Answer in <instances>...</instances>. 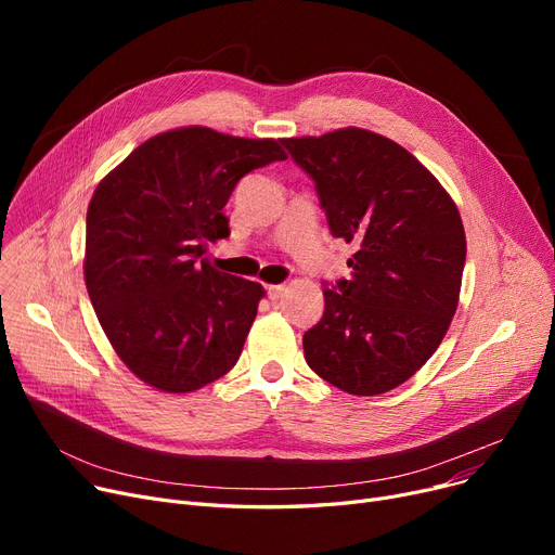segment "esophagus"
Instances as JSON below:
<instances>
[{
  "label": "esophagus",
  "instance_id": "1",
  "mask_svg": "<svg viewBox=\"0 0 555 555\" xmlns=\"http://www.w3.org/2000/svg\"><path fill=\"white\" fill-rule=\"evenodd\" d=\"M266 293H268V299L279 301L283 297V293H285V285H268Z\"/></svg>",
  "mask_w": 555,
  "mask_h": 555
}]
</instances>
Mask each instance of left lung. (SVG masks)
<instances>
[{
    "mask_svg": "<svg viewBox=\"0 0 555 555\" xmlns=\"http://www.w3.org/2000/svg\"><path fill=\"white\" fill-rule=\"evenodd\" d=\"M310 175L351 279L324 289L304 335L308 366L333 387L377 396L434 356L459 306L465 231L441 182L396 141L362 128L283 139Z\"/></svg>",
    "mask_w": 555,
    "mask_h": 555,
    "instance_id": "left-lung-1",
    "label": "left lung"
}]
</instances>
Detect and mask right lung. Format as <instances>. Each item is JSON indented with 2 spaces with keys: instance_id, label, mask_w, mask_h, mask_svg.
<instances>
[{
  "instance_id": "1",
  "label": "right lung",
  "mask_w": 555,
  "mask_h": 555,
  "mask_svg": "<svg viewBox=\"0 0 555 555\" xmlns=\"http://www.w3.org/2000/svg\"><path fill=\"white\" fill-rule=\"evenodd\" d=\"M283 159L276 139L189 126L143 141L96 186L85 285L116 356L145 385L189 393L238 362L266 289L202 256L229 236L222 209L243 175Z\"/></svg>"
}]
</instances>
